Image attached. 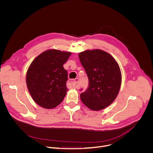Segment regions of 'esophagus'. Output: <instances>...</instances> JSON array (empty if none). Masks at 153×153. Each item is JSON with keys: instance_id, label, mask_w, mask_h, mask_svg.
Listing matches in <instances>:
<instances>
[{"instance_id": "obj_1", "label": "esophagus", "mask_w": 153, "mask_h": 153, "mask_svg": "<svg viewBox=\"0 0 153 153\" xmlns=\"http://www.w3.org/2000/svg\"><path fill=\"white\" fill-rule=\"evenodd\" d=\"M69 83L70 84V85L72 86V87H73V88H76V89H80V80H79V79H78V78H76V79H75L73 81H72V80H70L69 81Z\"/></svg>"}]
</instances>
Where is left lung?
<instances>
[{"instance_id":"obj_1","label":"left lung","mask_w":153,"mask_h":153,"mask_svg":"<svg viewBox=\"0 0 153 153\" xmlns=\"http://www.w3.org/2000/svg\"><path fill=\"white\" fill-rule=\"evenodd\" d=\"M79 57L89 80L88 89L80 94L81 101L92 110H102L114 101L119 92V66L111 55L100 49L85 51Z\"/></svg>"}]
</instances>
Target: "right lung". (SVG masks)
<instances>
[{"label": "right lung", "mask_w": 153, "mask_h": 153, "mask_svg": "<svg viewBox=\"0 0 153 153\" xmlns=\"http://www.w3.org/2000/svg\"><path fill=\"white\" fill-rule=\"evenodd\" d=\"M71 52L51 49L37 56L27 73L26 83L33 100L45 108H53L64 100L68 73L63 65Z\"/></svg>", "instance_id": "1"}]
</instances>
